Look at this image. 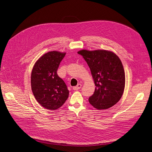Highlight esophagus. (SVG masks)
Wrapping results in <instances>:
<instances>
[{
  "mask_svg": "<svg viewBox=\"0 0 152 152\" xmlns=\"http://www.w3.org/2000/svg\"><path fill=\"white\" fill-rule=\"evenodd\" d=\"M81 87H82V84L78 83L77 86L73 87V89H74V90H78V89H80Z\"/></svg>",
  "mask_w": 152,
  "mask_h": 152,
  "instance_id": "34e87169",
  "label": "esophagus"
}]
</instances>
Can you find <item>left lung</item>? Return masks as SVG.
<instances>
[{"instance_id": "1", "label": "left lung", "mask_w": 152, "mask_h": 152, "mask_svg": "<svg viewBox=\"0 0 152 152\" xmlns=\"http://www.w3.org/2000/svg\"><path fill=\"white\" fill-rule=\"evenodd\" d=\"M87 63L95 83L90 104L98 110L112 107L120 100L125 88V75L122 62L114 52L106 50L78 52Z\"/></svg>"}]
</instances>
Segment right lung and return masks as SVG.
Listing matches in <instances>:
<instances>
[{"label": "right lung", "instance_id": "1", "mask_svg": "<svg viewBox=\"0 0 152 152\" xmlns=\"http://www.w3.org/2000/svg\"><path fill=\"white\" fill-rule=\"evenodd\" d=\"M65 52L50 51L41 56L33 66L31 87L38 103L45 108L56 110L68 99L69 91L57 75L60 62Z\"/></svg>", "mask_w": 152, "mask_h": 152}]
</instances>
